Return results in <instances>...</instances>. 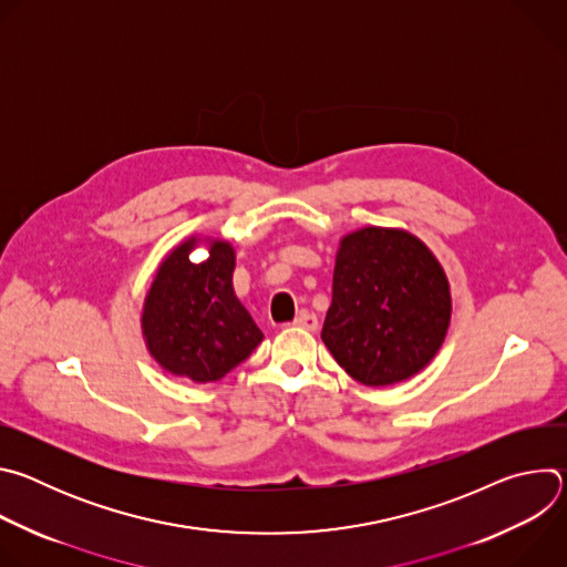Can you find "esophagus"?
I'll use <instances>...</instances> for the list:
<instances>
[{
	"label": "esophagus",
	"instance_id": "34e87169",
	"mask_svg": "<svg viewBox=\"0 0 567 567\" xmlns=\"http://www.w3.org/2000/svg\"><path fill=\"white\" fill-rule=\"evenodd\" d=\"M293 326H296V328H302V330H309V332H316V330H318V318H316L311 311H300V313L293 318Z\"/></svg>",
	"mask_w": 567,
	"mask_h": 567
}]
</instances>
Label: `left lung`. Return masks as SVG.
Here are the masks:
<instances>
[{
  "mask_svg": "<svg viewBox=\"0 0 567 567\" xmlns=\"http://www.w3.org/2000/svg\"><path fill=\"white\" fill-rule=\"evenodd\" d=\"M449 320L446 276L415 235L368 226L343 237L320 337L352 379L379 388L417 374Z\"/></svg>",
  "mask_w": 567,
  "mask_h": 567,
  "instance_id": "left-lung-1",
  "label": "left lung"
}]
</instances>
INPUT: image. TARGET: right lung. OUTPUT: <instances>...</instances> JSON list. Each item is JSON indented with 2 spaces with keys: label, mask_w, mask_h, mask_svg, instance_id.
<instances>
[{
  "label": "right lung",
  "mask_w": 567,
  "mask_h": 567,
  "mask_svg": "<svg viewBox=\"0 0 567 567\" xmlns=\"http://www.w3.org/2000/svg\"><path fill=\"white\" fill-rule=\"evenodd\" d=\"M193 247L195 239L184 241L158 267L145 298L143 334L161 368L206 383L247 361L262 332L235 296L228 241H213L202 265L188 260Z\"/></svg>",
  "instance_id": "1"
}]
</instances>
